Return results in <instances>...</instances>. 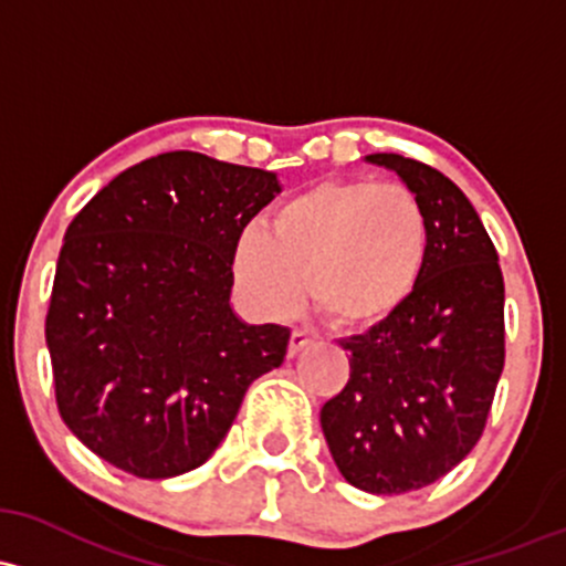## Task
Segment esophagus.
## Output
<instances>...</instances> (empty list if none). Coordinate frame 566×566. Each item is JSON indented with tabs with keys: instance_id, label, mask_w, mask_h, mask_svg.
I'll list each match as a JSON object with an SVG mask.
<instances>
[{
	"instance_id": "1",
	"label": "esophagus",
	"mask_w": 566,
	"mask_h": 566,
	"mask_svg": "<svg viewBox=\"0 0 566 566\" xmlns=\"http://www.w3.org/2000/svg\"><path fill=\"white\" fill-rule=\"evenodd\" d=\"M308 344H312V335H308L306 331H301V327H295V331L290 333V346H287L290 357H295L297 352H301V349H306Z\"/></svg>"
}]
</instances>
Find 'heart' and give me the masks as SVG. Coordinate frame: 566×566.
Listing matches in <instances>:
<instances>
[{"label":"heart","instance_id":"b5f03b06","mask_svg":"<svg viewBox=\"0 0 566 566\" xmlns=\"http://www.w3.org/2000/svg\"><path fill=\"white\" fill-rule=\"evenodd\" d=\"M430 226L419 198L397 182L340 179L297 192L263 231L241 235L233 284L258 314H290L308 293L338 327L392 316L424 276Z\"/></svg>","mask_w":566,"mask_h":566}]
</instances>
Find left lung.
Here are the masks:
<instances>
[{
  "label": "left lung",
  "instance_id": "1",
  "mask_svg": "<svg viewBox=\"0 0 566 566\" xmlns=\"http://www.w3.org/2000/svg\"><path fill=\"white\" fill-rule=\"evenodd\" d=\"M419 198L430 258L413 295L365 335L340 340L349 381L319 421L340 475L370 494H406L473 451L505 365V282L481 217L432 166L368 155Z\"/></svg>",
  "mask_w": 566,
  "mask_h": 566
}]
</instances>
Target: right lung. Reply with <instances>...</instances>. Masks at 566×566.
<instances>
[{
	"mask_svg": "<svg viewBox=\"0 0 566 566\" xmlns=\"http://www.w3.org/2000/svg\"><path fill=\"white\" fill-rule=\"evenodd\" d=\"M276 174L177 150L96 192L61 247L45 340L55 406L104 462L136 478L201 468L290 331L231 308L233 252Z\"/></svg>",
	"mask_w": 566,
	"mask_h": 566,
	"instance_id": "obj_1",
	"label": "right lung"
}]
</instances>
